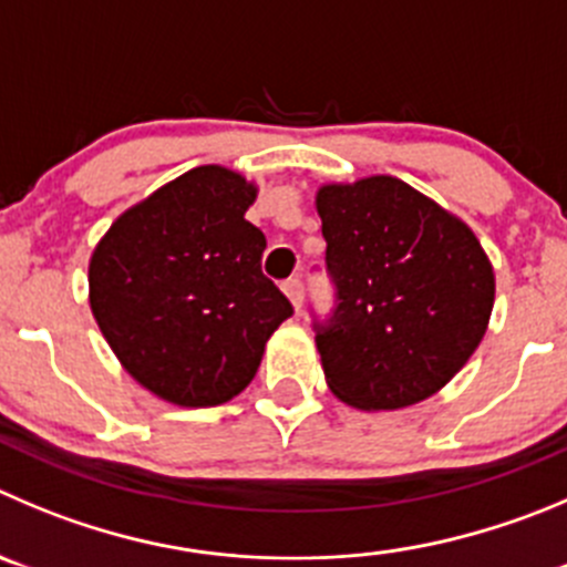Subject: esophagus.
Segmentation results:
<instances>
[{"mask_svg":"<svg viewBox=\"0 0 567 567\" xmlns=\"http://www.w3.org/2000/svg\"><path fill=\"white\" fill-rule=\"evenodd\" d=\"M282 290L288 293V299L293 301V308L299 310L301 301H305V282H301L299 277H293V279H288V282L282 285Z\"/></svg>","mask_w":567,"mask_h":567,"instance_id":"esophagus-1","label":"esophagus"}]
</instances>
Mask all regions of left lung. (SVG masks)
Segmentation results:
<instances>
[{
	"instance_id": "1",
	"label": "left lung",
	"mask_w": 567,
	"mask_h": 567,
	"mask_svg": "<svg viewBox=\"0 0 567 567\" xmlns=\"http://www.w3.org/2000/svg\"><path fill=\"white\" fill-rule=\"evenodd\" d=\"M332 310L313 313L327 385L363 411L436 394L475 352L495 277L473 231L400 178L327 184L316 198Z\"/></svg>"
}]
</instances>
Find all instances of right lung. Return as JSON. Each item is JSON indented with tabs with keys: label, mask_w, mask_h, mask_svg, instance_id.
<instances>
[{
	"label": "right lung",
	"mask_w": 567,
	"mask_h": 567,
	"mask_svg": "<svg viewBox=\"0 0 567 567\" xmlns=\"http://www.w3.org/2000/svg\"><path fill=\"white\" fill-rule=\"evenodd\" d=\"M257 189L206 164L116 218L89 266V301L131 378L204 409L240 394L266 341L293 316L262 274L266 235L246 220Z\"/></svg>",
	"instance_id": "right-lung-1"
}]
</instances>
